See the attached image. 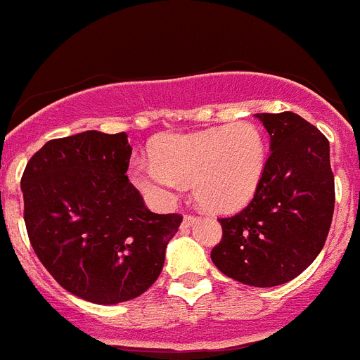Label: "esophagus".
Wrapping results in <instances>:
<instances>
[{
  "label": "esophagus",
  "instance_id": "34e87169",
  "mask_svg": "<svg viewBox=\"0 0 360 360\" xmlns=\"http://www.w3.org/2000/svg\"><path fill=\"white\" fill-rule=\"evenodd\" d=\"M195 221H196V216H193V214H184V219H182V229L191 227V225L195 224Z\"/></svg>",
  "mask_w": 360,
  "mask_h": 360
}]
</instances>
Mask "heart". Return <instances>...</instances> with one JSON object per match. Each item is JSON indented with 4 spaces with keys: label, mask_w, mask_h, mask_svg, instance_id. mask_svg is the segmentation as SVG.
Returning a JSON list of instances; mask_svg holds the SVG:
<instances>
[{
    "label": "heart",
    "mask_w": 360,
    "mask_h": 360,
    "mask_svg": "<svg viewBox=\"0 0 360 360\" xmlns=\"http://www.w3.org/2000/svg\"><path fill=\"white\" fill-rule=\"evenodd\" d=\"M266 165V144L252 122H234L187 135H165L155 157H135L133 184L153 202L171 203L193 182L202 207L236 212L256 195Z\"/></svg>",
    "instance_id": "heart-1"
}]
</instances>
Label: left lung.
<instances>
[{
	"label": "left lung",
	"instance_id": "left-lung-1",
	"mask_svg": "<svg viewBox=\"0 0 360 360\" xmlns=\"http://www.w3.org/2000/svg\"><path fill=\"white\" fill-rule=\"evenodd\" d=\"M270 135L262 184L250 203L219 218L212 263L250 287H278L319 256L332 225L335 187L328 139L292 111L257 113Z\"/></svg>",
	"mask_w": 360,
	"mask_h": 360
}]
</instances>
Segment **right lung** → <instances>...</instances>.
Listing matches in <instances>:
<instances>
[{"instance_id":"add662e5","label":"right lung","mask_w":360,"mask_h":360,"mask_svg":"<svg viewBox=\"0 0 360 360\" xmlns=\"http://www.w3.org/2000/svg\"><path fill=\"white\" fill-rule=\"evenodd\" d=\"M126 133L49 141L21 178L25 225L39 262L70 294L117 304L160 276L180 214H155L126 176Z\"/></svg>"}]
</instances>
